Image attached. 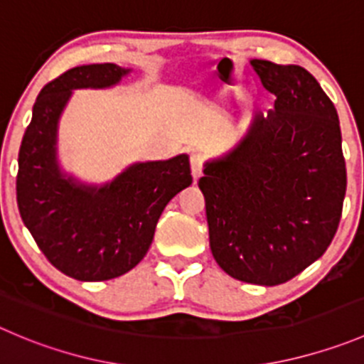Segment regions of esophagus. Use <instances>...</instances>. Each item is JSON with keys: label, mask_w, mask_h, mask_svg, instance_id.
Segmentation results:
<instances>
[{"label": "esophagus", "mask_w": 364, "mask_h": 364, "mask_svg": "<svg viewBox=\"0 0 364 364\" xmlns=\"http://www.w3.org/2000/svg\"><path fill=\"white\" fill-rule=\"evenodd\" d=\"M190 165H192V176L193 179H199L203 174V165H204V156L200 153H192L190 154Z\"/></svg>", "instance_id": "obj_1"}]
</instances>
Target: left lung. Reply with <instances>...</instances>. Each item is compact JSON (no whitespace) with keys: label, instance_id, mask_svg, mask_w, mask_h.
I'll return each mask as SVG.
<instances>
[{"label":"left lung","instance_id":"1","mask_svg":"<svg viewBox=\"0 0 364 364\" xmlns=\"http://www.w3.org/2000/svg\"><path fill=\"white\" fill-rule=\"evenodd\" d=\"M276 96L228 154L206 161L210 247L235 279L283 284L318 259L336 235L347 190L336 108L301 65L250 60Z\"/></svg>","mask_w":364,"mask_h":364}]
</instances>
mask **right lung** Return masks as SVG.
Wrapping results in <instances>:
<instances>
[{"instance_id":"1","label":"right lung","mask_w":364,"mask_h":364,"mask_svg":"<svg viewBox=\"0 0 364 364\" xmlns=\"http://www.w3.org/2000/svg\"><path fill=\"white\" fill-rule=\"evenodd\" d=\"M132 69L73 67L49 81L33 105L19 149L17 206L49 263L77 281H107L142 261L168 200L192 185L186 154L133 164L114 181L85 185L62 172L58 121L76 88H108Z\"/></svg>"}]
</instances>
